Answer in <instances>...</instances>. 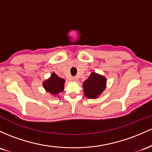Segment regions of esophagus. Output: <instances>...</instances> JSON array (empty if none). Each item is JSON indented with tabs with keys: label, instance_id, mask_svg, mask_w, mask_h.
<instances>
[{
	"label": "esophagus",
	"instance_id": "34e87169",
	"mask_svg": "<svg viewBox=\"0 0 152 152\" xmlns=\"http://www.w3.org/2000/svg\"><path fill=\"white\" fill-rule=\"evenodd\" d=\"M72 80L74 81H77V77H72Z\"/></svg>",
	"mask_w": 152,
	"mask_h": 152
}]
</instances>
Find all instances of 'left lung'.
I'll return each instance as SVG.
<instances>
[{
  "mask_svg": "<svg viewBox=\"0 0 152 152\" xmlns=\"http://www.w3.org/2000/svg\"><path fill=\"white\" fill-rule=\"evenodd\" d=\"M106 79L100 75L92 72L83 83L85 95L88 98H97L105 90Z\"/></svg>",
  "mask_w": 152,
  "mask_h": 152,
  "instance_id": "1",
  "label": "left lung"
}]
</instances>
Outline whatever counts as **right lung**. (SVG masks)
<instances>
[{
	"instance_id": "1",
	"label": "right lung",
	"mask_w": 152,
	"mask_h": 152,
	"mask_svg": "<svg viewBox=\"0 0 152 152\" xmlns=\"http://www.w3.org/2000/svg\"><path fill=\"white\" fill-rule=\"evenodd\" d=\"M44 89L52 95H57L62 92L64 87V80L59 77L55 73H52L50 78L43 83Z\"/></svg>"
}]
</instances>
